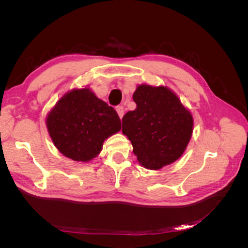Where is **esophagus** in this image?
Instances as JSON below:
<instances>
[{
	"label": "esophagus",
	"mask_w": 248,
	"mask_h": 248,
	"mask_svg": "<svg viewBox=\"0 0 248 248\" xmlns=\"http://www.w3.org/2000/svg\"><path fill=\"white\" fill-rule=\"evenodd\" d=\"M116 110H117V112H118L119 117L122 118L123 115H124V108H123L122 106H118V107L116 108Z\"/></svg>",
	"instance_id": "obj_1"
}]
</instances>
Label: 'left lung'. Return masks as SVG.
Wrapping results in <instances>:
<instances>
[{
    "label": "left lung",
    "mask_w": 248,
    "mask_h": 248,
    "mask_svg": "<svg viewBox=\"0 0 248 248\" xmlns=\"http://www.w3.org/2000/svg\"><path fill=\"white\" fill-rule=\"evenodd\" d=\"M137 108L122 119V132L142 167L159 170L183 154L192 134L193 119L166 87L139 86L133 93Z\"/></svg>",
    "instance_id": "obj_1"
}]
</instances>
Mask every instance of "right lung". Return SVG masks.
<instances>
[{
  "mask_svg": "<svg viewBox=\"0 0 248 248\" xmlns=\"http://www.w3.org/2000/svg\"><path fill=\"white\" fill-rule=\"evenodd\" d=\"M46 125L60 152L86 162L100 153L104 140L121 129V120L114 108L85 88L64 95L48 114Z\"/></svg>",
  "mask_w": 248,
  "mask_h": 248,
  "instance_id": "1",
  "label": "right lung"
}]
</instances>
